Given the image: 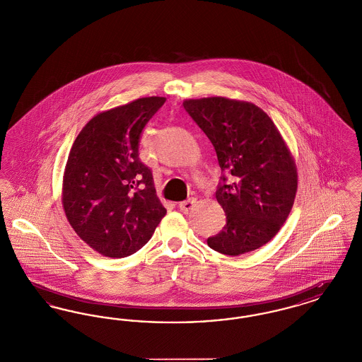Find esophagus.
I'll return each instance as SVG.
<instances>
[{
	"instance_id": "1",
	"label": "esophagus",
	"mask_w": 362,
	"mask_h": 362,
	"mask_svg": "<svg viewBox=\"0 0 362 362\" xmlns=\"http://www.w3.org/2000/svg\"><path fill=\"white\" fill-rule=\"evenodd\" d=\"M195 204H197V199L195 198H189L187 201H183V202H180L179 204V209L183 211V213H189L194 206H195Z\"/></svg>"
}]
</instances>
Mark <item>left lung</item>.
<instances>
[{"label":"left lung","instance_id":"8db88e82","mask_svg":"<svg viewBox=\"0 0 362 362\" xmlns=\"http://www.w3.org/2000/svg\"><path fill=\"white\" fill-rule=\"evenodd\" d=\"M216 149L221 168L216 198L226 224L207 245L238 257L272 240L286 221L297 171L276 124L258 105L225 98L183 103Z\"/></svg>","mask_w":362,"mask_h":362}]
</instances>
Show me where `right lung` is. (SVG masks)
I'll return each mask as SVG.
<instances>
[{
  "label": "right lung",
  "instance_id": "add662e5",
  "mask_svg": "<svg viewBox=\"0 0 362 362\" xmlns=\"http://www.w3.org/2000/svg\"><path fill=\"white\" fill-rule=\"evenodd\" d=\"M165 98H142L88 122L70 149L62 202L71 228L110 258L141 250L167 210L138 153L146 123Z\"/></svg>",
  "mask_w": 362,
  "mask_h": 362
}]
</instances>
